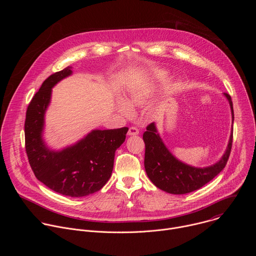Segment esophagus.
I'll list each match as a JSON object with an SVG mask.
<instances>
[{"label":"esophagus","mask_w":256,"mask_h":256,"mask_svg":"<svg viewBox=\"0 0 256 256\" xmlns=\"http://www.w3.org/2000/svg\"><path fill=\"white\" fill-rule=\"evenodd\" d=\"M138 134V130L136 126H130L128 128V136H136Z\"/></svg>","instance_id":"1"}]
</instances>
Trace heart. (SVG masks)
Returning a JSON list of instances; mask_svg holds the SVG:
<instances>
[{
    "label": "heart",
    "mask_w": 256,
    "mask_h": 256,
    "mask_svg": "<svg viewBox=\"0 0 256 256\" xmlns=\"http://www.w3.org/2000/svg\"><path fill=\"white\" fill-rule=\"evenodd\" d=\"M164 77H165L164 72H157V74H156V78L158 80H162V79H164ZM176 88H177L176 85H171L169 87V90L174 91ZM142 103H144V96L140 92L132 91L128 94V104H130V106H140ZM120 112L124 116H128L132 114V109L126 103H120Z\"/></svg>",
    "instance_id": "obj_1"
}]
</instances>
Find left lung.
Returning <instances> with one entry per match:
<instances>
[{
    "label": "left lung",
    "mask_w": 256,
    "mask_h": 256,
    "mask_svg": "<svg viewBox=\"0 0 256 256\" xmlns=\"http://www.w3.org/2000/svg\"><path fill=\"white\" fill-rule=\"evenodd\" d=\"M225 96L229 100L234 120L231 96L227 93H225ZM142 140L146 147L144 164L150 180L158 188L168 194H184L200 188L225 168L231 153L233 130L228 148L222 159L218 163L204 168L192 167L178 161L165 147L157 134L154 122L147 126V130L142 134Z\"/></svg>",
    "instance_id": "left-lung-1"
}]
</instances>
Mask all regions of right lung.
I'll use <instances>...</instances> for the list:
<instances>
[{
    "label": "right lung",
    "instance_id": "1",
    "mask_svg": "<svg viewBox=\"0 0 256 256\" xmlns=\"http://www.w3.org/2000/svg\"><path fill=\"white\" fill-rule=\"evenodd\" d=\"M72 66L54 72L31 99L24 124L25 149L30 167L40 181L60 194L81 198L100 190L110 178L114 155L128 128L95 130L76 144L50 151L42 138L44 112L52 88L72 74Z\"/></svg>",
    "mask_w": 256,
    "mask_h": 256
}]
</instances>
